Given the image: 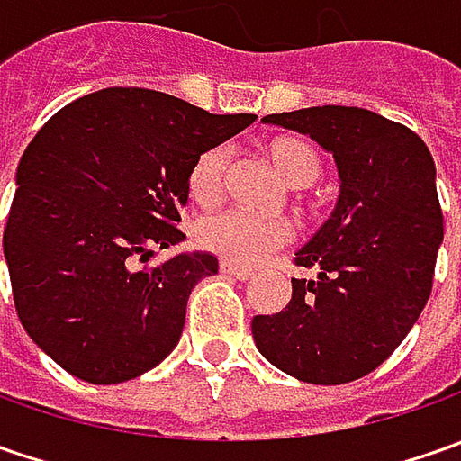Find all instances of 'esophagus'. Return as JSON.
<instances>
[{"mask_svg": "<svg viewBox=\"0 0 461 461\" xmlns=\"http://www.w3.org/2000/svg\"><path fill=\"white\" fill-rule=\"evenodd\" d=\"M221 272L228 276H236V279H249V276L254 275L251 269H246V267H236V264H230V261H221Z\"/></svg>", "mask_w": 461, "mask_h": 461, "instance_id": "1", "label": "esophagus"}]
</instances>
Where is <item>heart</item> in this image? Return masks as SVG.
<instances>
[{"label": "heart", "instance_id": "obj_1", "mask_svg": "<svg viewBox=\"0 0 461 461\" xmlns=\"http://www.w3.org/2000/svg\"><path fill=\"white\" fill-rule=\"evenodd\" d=\"M269 158L279 176L294 189L310 186L321 176V158L303 138H276L269 143ZM230 171V149L212 146L204 149L189 168L186 189L192 203L210 207L222 197L225 179ZM293 239L290 222L267 215H249L240 210H221L204 215L194 225V240L200 249L225 258L230 264L251 267L282 249Z\"/></svg>", "mask_w": 461, "mask_h": 461}]
</instances>
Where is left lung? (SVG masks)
Listing matches in <instances>:
<instances>
[{
  "mask_svg": "<svg viewBox=\"0 0 461 461\" xmlns=\"http://www.w3.org/2000/svg\"><path fill=\"white\" fill-rule=\"evenodd\" d=\"M264 122L333 153L341 192L323 228L294 254L315 276L293 279L287 308L251 321L254 341L297 380H359L398 348L434 287L444 239L434 158L411 128L362 107L323 104Z\"/></svg>",
  "mask_w": 461,
  "mask_h": 461,
  "instance_id": "obj_1",
  "label": "left lung"
}]
</instances>
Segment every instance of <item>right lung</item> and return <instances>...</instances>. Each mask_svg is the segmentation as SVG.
I'll list each match as a JSON object with an SVG mask.
<instances>
[{"label": "right lung", "mask_w": 461, "mask_h": 461, "mask_svg": "<svg viewBox=\"0 0 461 461\" xmlns=\"http://www.w3.org/2000/svg\"><path fill=\"white\" fill-rule=\"evenodd\" d=\"M254 120L113 86L74 99L30 140L2 246L20 323L68 375L117 384L179 344L189 293L218 258L146 261L185 240L194 158Z\"/></svg>", "instance_id": "right-lung-1"}]
</instances>
